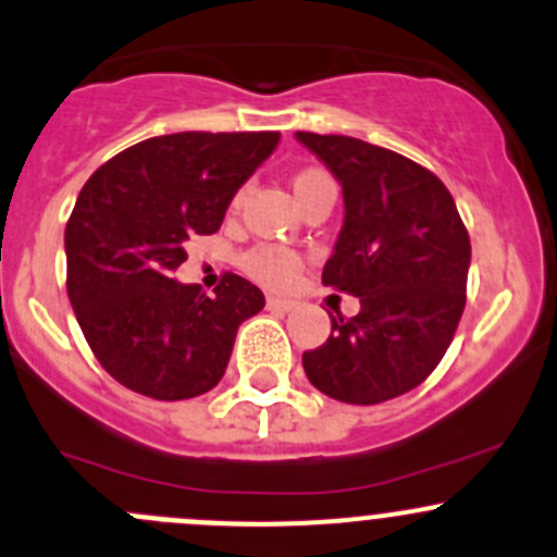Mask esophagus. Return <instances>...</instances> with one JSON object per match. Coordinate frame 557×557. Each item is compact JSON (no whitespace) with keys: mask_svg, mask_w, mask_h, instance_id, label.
Segmentation results:
<instances>
[{"mask_svg":"<svg viewBox=\"0 0 557 557\" xmlns=\"http://www.w3.org/2000/svg\"><path fill=\"white\" fill-rule=\"evenodd\" d=\"M267 307H269V310L290 312L296 307V301L294 299H283V296H267Z\"/></svg>","mask_w":557,"mask_h":557,"instance_id":"34e87169","label":"esophagus"}]
</instances>
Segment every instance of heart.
<instances>
[{
	"mask_svg": "<svg viewBox=\"0 0 557 557\" xmlns=\"http://www.w3.org/2000/svg\"><path fill=\"white\" fill-rule=\"evenodd\" d=\"M321 180H329L323 171H301L294 180V193H299L307 185H315ZM236 203H239V196H236ZM242 269L252 280L267 285V288H288L296 280V274H299L301 258L283 245H258L242 258Z\"/></svg>",
	"mask_w": 557,
	"mask_h": 557,
	"instance_id": "1",
	"label": "heart"
}]
</instances>
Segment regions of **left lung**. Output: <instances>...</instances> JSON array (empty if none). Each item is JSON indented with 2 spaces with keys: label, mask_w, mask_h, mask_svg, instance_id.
<instances>
[{
  "label": "left lung",
  "mask_w": 557,
  "mask_h": 557,
  "mask_svg": "<svg viewBox=\"0 0 557 557\" xmlns=\"http://www.w3.org/2000/svg\"><path fill=\"white\" fill-rule=\"evenodd\" d=\"M343 187L345 218L323 285L359 296L354 318L301 364L318 392L375 405L416 388L438 367L466 310L471 239L433 171L348 138L296 133Z\"/></svg>",
  "instance_id": "8db88e82"
}]
</instances>
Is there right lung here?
<instances>
[{
  "instance_id": "obj_1",
  "label": "right lung",
  "mask_w": 557,
  "mask_h": 557,
  "mask_svg": "<svg viewBox=\"0 0 557 557\" xmlns=\"http://www.w3.org/2000/svg\"><path fill=\"white\" fill-rule=\"evenodd\" d=\"M280 133H174L124 149L91 174L64 228L67 296L108 375L152 399L220 383L261 288L225 274L207 296L174 272L185 242L220 228Z\"/></svg>"
}]
</instances>
